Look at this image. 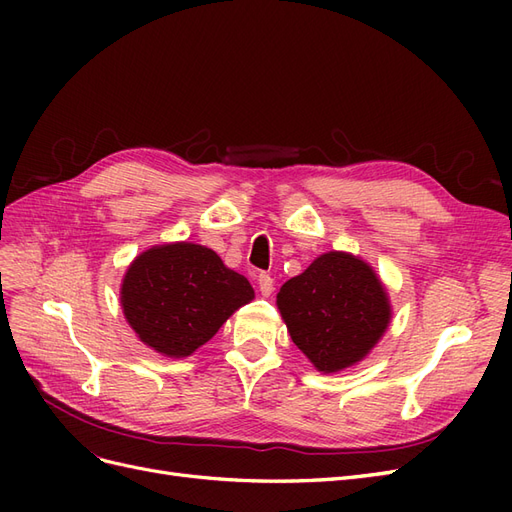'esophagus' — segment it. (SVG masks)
<instances>
[{
	"mask_svg": "<svg viewBox=\"0 0 512 512\" xmlns=\"http://www.w3.org/2000/svg\"><path fill=\"white\" fill-rule=\"evenodd\" d=\"M256 280H258V290H260L262 297H271V292H273V277H271L269 273H258Z\"/></svg>",
	"mask_w": 512,
	"mask_h": 512,
	"instance_id": "34e87169",
	"label": "esophagus"
}]
</instances>
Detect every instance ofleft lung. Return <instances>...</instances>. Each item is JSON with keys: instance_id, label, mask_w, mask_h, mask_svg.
Listing matches in <instances>:
<instances>
[{"instance_id": "obj_1", "label": "left lung", "mask_w": 512, "mask_h": 512, "mask_svg": "<svg viewBox=\"0 0 512 512\" xmlns=\"http://www.w3.org/2000/svg\"><path fill=\"white\" fill-rule=\"evenodd\" d=\"M292 342L322 374L361 363L389 329V292L369 262L348 252L320 254L277 292Z\"/></svg>"}]
</instances>
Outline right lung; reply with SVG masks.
I'll return each instance as SVG.
<instances>
[{"instance_id":"add662e5","label":"right lung","mask_w":512,"mask_h":512,"mask_svg":"<svg viewBox=\"0 0 512 512\" xmlns=\"http://www.w3.org/2000/svg\"><path fill=\"white\" fill-rule=\"evenodd\" d=\"M119 299L145 346L185 359L254 299V288L209 247L175 241L153 245L130 262Z\"/></svg>"}]
</instances>
